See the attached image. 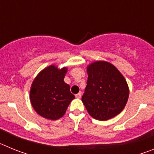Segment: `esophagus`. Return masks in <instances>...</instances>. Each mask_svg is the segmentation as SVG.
Instances as JSON below:
<instances>
[{
    "label": "esophagus",
    "instance_id": "esophagus-1",
    "mask_svg": "<svg viewBox=\"0 0 154 154\" xmlns=\"http://www.w3.org/2000/svg\"><path fill=\"white\" fill-rule=\"evenodd\" d=\"M82 96V92H79L78 94H76L75 95V97L77 98V99H80Z\"/></svg>",
    "mask_w": 154,
    "mask_h": 154
}]
</instances>
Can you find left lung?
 I'll use <instances>...</instances> for the list:
<instances>
[{"label": "left lung", "instance_id": "1", "mask_svg": "<svg viewBox=\"0 0 154 154\" xmlns=\"http://www.w3.org/2000/svg\"><path fill=\"white\" fill-rule=\"evenodd\" d=\"M87 73L82 101L89 115L104 121L120 113L129 97V88L123 75L113 65L103 61L89 65Z\"/></svg>", "mask_w": 154, "mask_h": 154}]
</instances>
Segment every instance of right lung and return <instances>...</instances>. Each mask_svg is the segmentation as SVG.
Masks as SVG:
<instances>
[{"instance_id": "obj_1", "label": "right lung", "mask_w": 154, "mask_h": 154, "mask_svg": "<svg viewBox=\"0 0 154 154\" xmlns=\"http://www.w3.org/2000/svg\"><path fill=\"white\" fill-rule=\"evenodd\" d=\"M66 72L67 68L58 69L50 65L38 75L31 85V105L46 119L55 120L63 116L69 103L75 99L69 85L64 82Z\"/></svg>"}]
</instances>
